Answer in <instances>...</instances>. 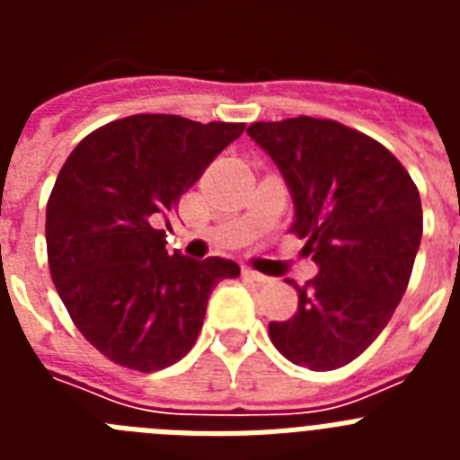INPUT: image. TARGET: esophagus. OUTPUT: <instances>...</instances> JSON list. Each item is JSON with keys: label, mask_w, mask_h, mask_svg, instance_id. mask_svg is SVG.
I'll return each mask as SVG.
<instances>
[{"label": "esophagus", "mask_w": 460, "mask_h": 460, "mask_svg": "<svg viewBox=\"0 0 460 460\" xmlns=\"http://www.w3.org/2000/svg\"><path fill=\"white\" fill-rule=\"evenodd\" d=\"M242 274H243V276H246V279L255 280V283H267V280H270V276H265V274H260V271L251 270V267H243V270H242Z\"/></svg>", "instance_id": "esophagus-1"}]
</instances>
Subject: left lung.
<instances>
[{"label": "left lung", "instance_id": "left-lung-1", "mask_svg": "<svg viewBox=\"0 0 460 460\" xmlns=\"http://www.w3.org/2000/svg\"><path fill=\"white\" fill-rule=\"evenodd\" d=\"M280 170L292 202L290 233L318 276L296 313L270 323V339L296 367L332 371L350 364L396 311L420 251L424 217L408 170L380 142L332 119L292 117L246 128Z\"/></svg>", "mask_w": 460, "mask_h": 460}]
</instances>
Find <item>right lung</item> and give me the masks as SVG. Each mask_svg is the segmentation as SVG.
I'll use <instances>...</instances> for the list:
<instances>
[{
  "instance_id": "1",
  "label": "right lung",
  "mask_w": 460,
  "mask_h": 460,
  "mask_svg": "<svg viewBox=\"0 0 460 460\" xmlns=\"http://www.w3.org/2000/svg\"><path fill=\"white\" fill-rule=\"evenodd\" d=\"M246 124L133 115L89 133L46 209L52 283L80 334L119 367L161 371L193 348L226 258L165 251L168 218Z\"/></svg>"
}]
</instances>
